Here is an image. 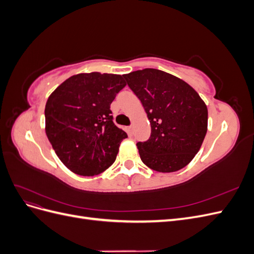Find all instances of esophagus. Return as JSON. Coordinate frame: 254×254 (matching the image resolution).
I'll return each mask as SVG.
<instances>
[{
	"mask_svg": "<svg viewBox=\"0 0 254 254\" xmlns=\"http://www.w3.org/2000/svg\"><path fill=\"white\" fill-rule=\"evenodd\" d=\"M127 130H128V134L131 136L132 134H133V128H132V126H129L128 128H127Z\"/></svg>",
	"mask_w": 254,
	"mask_h": 254,
	"instance_id": "1",
	"label": "esophagus"
}]
</instances>
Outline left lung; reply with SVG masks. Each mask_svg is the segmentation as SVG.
I'll list each match as a JSON object with an SVG mask.
<instances>
[{
    "label": "left lung",
    "mask_w": 254,
    "mask_h": 254,
    "mask_svg": "<svg viewBox=\"0 0 254 254\" xmlns=\"http://www.w3.org/2000/svg\"><path fill=\"white\" fill-rule=\"evenodd\" d=\"M123 77L141 101L151 126L149 139L136 143L143 163L160 173L187 166L200 149L207 130L204 102L186 81L157 68Z\"/></svg>",
    "instance_id": "obj_1"
}]
</instances>
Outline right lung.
Returning a JSON list of instances; mask_svg holds the SVG:
<instances>
[{
	"label": "right lung",
	"instance_id": "obj_1",
	"mask_svg": "<svg viewBox=\"0 0 254 254\" xmlns=\"http://www.w3.org/2000/svg\"><path fill=\"white\" fill-rule=\"evenodd\" d=\"M126 86L123 76L83 73L67 78L45 105V132L68 170L94 176L111 166L127 133L114 125L110 105Z\"/></svg>",
	"mask_w": 254,
	"mask_h": 254
}]
</instances>
